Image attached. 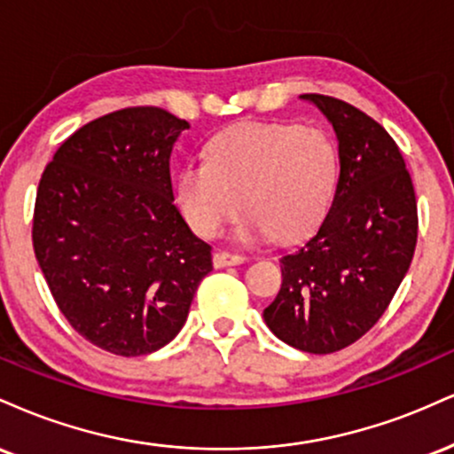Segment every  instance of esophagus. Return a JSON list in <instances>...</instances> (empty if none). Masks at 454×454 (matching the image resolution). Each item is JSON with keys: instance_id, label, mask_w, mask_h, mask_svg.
Here are the masks:
<instances>
[{"instance_id": "esophagus-1", "label": "esophagus", "mask_w": 454, "mask_h": 454, "mask_svg": "<svg viewBox=\"0 0 454 454\" xmlns=\"http://www.w3.org/2000/svg\"><path fill=\"white\" fill-rule=\"evenodd\" d=\"M215 268H227V265H238V263H244L247 257L244 254H233V253H227V250H216L215 257Z\"/></svg>"}]
</instances>
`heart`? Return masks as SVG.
Returning a JSON list of instances; mask_svg holds the SVG:
<instances>
[{"label": "heart", "mask_w": 454, "mask_h": 454, "mask_svg": "<svg viewBox=\"0 0 454 454\" xmlns=\"http://www.w3.org/2000/svg\"><path fill=\"white\" fill-rule=\"evenodd\" d=\"M338 146L314 125L244 122L207 144L206 161H191L176 180V204L204 238L239 218L242 239H293L318 223L335 193Z\"/></svg>", "instance_id": "heart-1"}]
</instances>
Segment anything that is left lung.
<instances>
[{"label": "left lung", "mask_w": 454, "mask_h": 454, "mask_svg": "<svg viewBox=\"0 0 454 454\" xmlns=\"http://www.w3.org/2000/svg\"><path fill=\"white\" fill-rule=\"evenodd\" d=\"M301 99L332 122L340 176L321 225L282 254L280 291L263 318L293 348L329 355L370 332L402 285L417 247V197L380 122L327 95Z\"/></svg>", "instance_id": "1"}]
</instances>
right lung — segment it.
<instances>
[{
    "mask_svg": "<svg viewBox=\"0 0 454 454\" xmlns=\"http://www.w3.org/2000/svg\"><path fill=\"white\" fill-rule=\"evenodd\" d=\"M184 129L161 108L112 112L72 133L37 186V265L69 325L112 355L172 342L212 271L174 206L169 157Z\"/></svg>",
    "mask_w": 454,
    "mask_h": 454,
    "instance_id": "right-lung-1",
    "label": "right lung"
}]
</instances>
